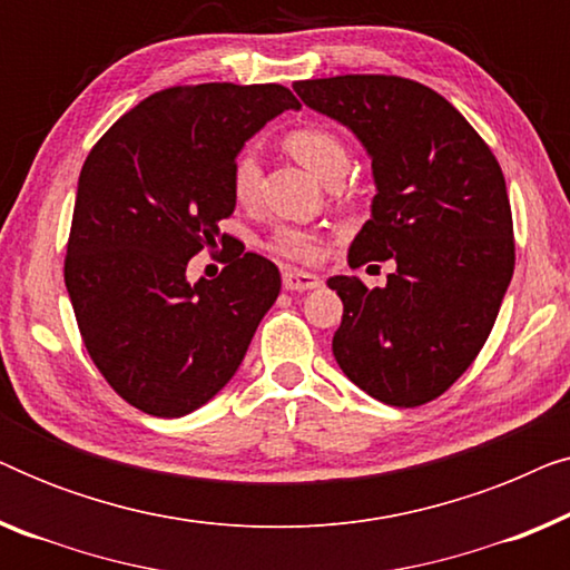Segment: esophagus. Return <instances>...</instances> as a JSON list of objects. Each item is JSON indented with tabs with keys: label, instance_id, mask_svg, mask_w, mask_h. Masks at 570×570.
<instances>
[{
	"label": "esophagus",
	"instance_id": "1",
	"mask_svg": "<svg viewBox=\"0 0 570 570\" xmlns=\"http://www.w3.org/2000/svg\"><path fill=\"white\" fill-rule=\"evenodd\" d=\"M322 285V279L311 272H295V269H285L283 272V287L293 293H303V291H314V287Z\"/></svg>",
	"mask_w": 570,
	"mask_h": 570
}]
</instances>
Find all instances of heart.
I'll use <instances>...</instances> for the list:
<instances>
[{
  "label": "heart",
  "instance_id": "obj_1",
  "mask_svg": "<svg viewBox=\"0 0 570 570\" xmlns=\"http://www.w3.org/2000/svg\"><path fill=\"white\" fill-rule=\"evenodd\" d=\"M283 147L301 163L303 168H308L316 178H322L326 184H337L345 176L350 150L347 142L342 139L337 129H332L330 124L322 121H306L298 127L287 129L283 135ZM262 181V168L259 160L252 153H240L230 166V191L233 199L238 205H254L256 194H259ZM267 248L272 254L283 256L287 262L298 264H314L322 256V238L314 230L291 228L283 225L272 233L267 240Z\"/></svg>",
  "mask_w": 570,
  "mask_h": 570
}]
</instances>
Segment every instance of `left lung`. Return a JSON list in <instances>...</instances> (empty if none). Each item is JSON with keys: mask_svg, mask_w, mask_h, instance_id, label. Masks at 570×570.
Returning a JSON list of instances; mask_svg holds the SVG:
<instances>
[{"mask_svg": "<svg viewBox=\"0 0 570 570\" xmlns=\"http://www.w3.org/2000/svg\"><path fill=\"white\" fill-rule=\"evenodd\" d=\"M357 135L373 158V215L350 267L396 262L386 287L330 277L342 298L332 353L345 376L394 407L439 400L480 355L511 283V202L493 150L446 98L396 75L293 85Z\"/></svg>", "mask_w": 570, "mask_h": 570, "instance_id": "1", "label": "left lung"}]
</instances>
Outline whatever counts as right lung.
<instances>
[{
	"label": "right lung",
	"instance_id": "add662e5",
	"mask_svg": "<svg viewBox=\"0 0 570 570\" xmlns=\"http://www.w3.org/2000/svg\"><path fill=\"white\" fill-rule=\"evenodd\" d=\"M285 108V85H174L131 108L80 170L65 283L82 345L108 386L155 417L220 392L279 295L275 264L230 233V166ZM224 246V272L185 283L194 253Z\"/></svg>",
	"mask_w": 570,
	"mask_h": 570
}]
</instances>
